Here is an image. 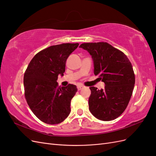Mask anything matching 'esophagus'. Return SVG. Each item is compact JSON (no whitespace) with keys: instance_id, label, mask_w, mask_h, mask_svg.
Returning <instances> with one entry per match:
<instances>
[{"instance_id":"1","label":"esophagus","mask_w":156,"mask_h":156,"mask_svg":"<svg viewBox=\"0 0 156 156\" xmlns=\"http://www.w3.org/2000/svg\"><path fill=\"white\" fill-rule=\"evenodd\" d=\"M83 88V85H77V90H81Z\"/></svg>"}]
</instances>
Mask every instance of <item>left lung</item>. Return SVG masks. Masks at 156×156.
<instances>
[{
  "label": "left lung",
  "mask_w": 156,
  "mask_h": 156,
  "mask_svg": "<svg viewBox=\"0 0 156 156\" xmlns=\"http://www.w3.org/2000/svg\"><path fill=\"white\" fill-rule=\"evenodd\" d=\"M92 56L94 75L104 82V89L90 87L89 109L98 119L111 121L126 110L135 82L131 63L127 56L107 42L84 43L80 45Z\"/></svg>",
  "instance_id": "8db88e82"
}]
</instances>
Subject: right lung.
I'll return each mask as SVG.
<instances>
[{
  "label": "right lung",
  "mask_w": 156,
  "mask_h": 156,
  "mask_svg": "<svg viewBox=\"0 0 156 156\" xmlns=\"http://www.w3.org/2000/svg\"><path fill=\"white\" fill-rule=\"evenodd\" d=\"M78 43L52 45L32 58L24 74L25 96L32 112L48 124H58L69 115L71 100L77 91L69 84L58 86L59 74L64 75L69 55L77 48Z\"/></svg>",
  "instance_id": "obj_1"
}]
</instances>
